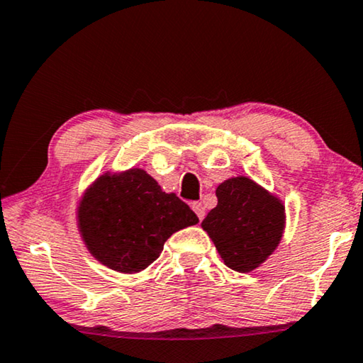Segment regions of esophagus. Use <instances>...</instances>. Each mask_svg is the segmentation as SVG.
I'll return each instance as SVG.
<instances>
[{"label": "esophagus", "mask_w": 363, "mask_h": 363, "mask_svg": "<svg viewBox=\"0 0 363 363\" xmlns=\"http://www.w3.org/2000/svg\"><path fill=\"white\" fill-rule=\"evenodd\" d=\"M192 210H194V212L197 213L199 220L202 221V220H203V216H205V207H203V205L200 203V202H194V203H192Z\"/></svg>", "instance_id": "esophagus-1"}]
</instances>
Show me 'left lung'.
Returning <instances> with one entry per match:
<instances>
[{
  "instance_id": "left-lung-1",
  "label": "left lung",
  "mask_w": 363,
  "mask_h": 363,
  "mask_svg": "<svg viewBox=\"0 0 363 363\" xmlns=\"http://www.w3.org/2000/svg\"><path fill=\"white\" fill-rule=\"evenodd\" d=\"M218 203L202 221L220 257L236 272H251L277 250L285 230V205L246 176L216 187Z\"/></svg>"
}]
</instances>
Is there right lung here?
Returning <instances> with one entry per match:
<instances>
[{
	"label": "right lung",
	"instance_id": "1",
	"mask_svg": "<svg viewBox=\"0 0 363 363\" xmlns=\"http://www.w3.org/2000/svg\"><path fill=\"white\" fill-rule=\"evenodd\" d=\"M77 218L88 251L122 274L142 272L160 257L167 238L199 223L187 203L163 192L140 167L97 177L81 196Z\"/></svg>",
	"mask_w": 363,
	"mask_h": 363
}]
</instances>
